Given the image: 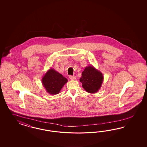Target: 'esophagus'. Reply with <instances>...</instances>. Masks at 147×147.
Masks as SVG:
<instances>
[{"label":"esophagus","mask_w":147,"mask_h":147,"mask_svg":"<svg viewBox=\"0 0 147 147\" xmlns=\"http://www.w3.org/2000/svg\"><path fill=\"white\" fill-rule=\"evenodd\" d=\"M69 78V79H71V80H76V76H70Z\"/></svg>","instance_id":"34e87169"}]
</instances>
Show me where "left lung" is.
Here are the masks:
<instances>
[{
    "label": "left lung",
    "mask_w": 147,
    "mask_h": 147,
    "mask_svg": "<svg viewBox=\"0 0 147 147\" xmlns=\"http://www.w3.org/2000/svg\"><path fill=\"white\" fill-rule=\"evenodd\" d=\"M103 81L102 73L93 66L85 67L80 81L85 90L89 93H95L101 87Z\"/></svg>",
    "instance_id": "left-lung-1"
}]
</instances>
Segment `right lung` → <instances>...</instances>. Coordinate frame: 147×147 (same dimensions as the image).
Returning <instances> with one entry per match:
<instances>
[{
	"label": "right lung",
	"instance_id": "add662e5",
	"mask_svg": "<svg viewBox=\"0 0 147 147\" xmlns=\"http://www.w3.org/2000/svg\"><path fill=\"white\" fill-rule=\"evenodd\" d=\"M42 84L46 92L51 95L59 93L68 80L53 68H50L42 78Z\"/></svg>",
	"mask_w": 147,
	"mask_h": 147
}]
</instances>
